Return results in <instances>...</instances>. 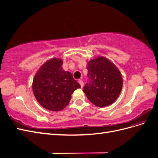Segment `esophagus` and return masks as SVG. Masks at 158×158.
Returning a JSON list of instances; mask_svg holds the SVG:
<instances>
[{
	"label": "esophagus",
	"mask_w": 158,
	"mask_h": 158,
	"mask_svg": "<svg viewBox=\"0 0 158 158\" xmlns=\"http://www.w3.org/2000/svg\"><path fill=\"white\" fill-rule=\"evenodd\" d=\"M78 82H79V84H80V85H81V87H83V85H84V82L82 81V80H78Z\"/></svg>",
	"instance_id": "1"
}]
</instances>
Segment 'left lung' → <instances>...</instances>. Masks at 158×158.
<instances>
[{"mask_svg": "<svg viewBox=\"0 0 158 158\" xmlns=\"http://www.w3.org/2000/svg\"><path fill=\"white\" fill-rule=\"evenodd\" d=\"M89 83L83 92L95 106L103 107L116 101L123 88V78L120 71L111 61L103 56L88 63Z\"/></svg>", "mask_w": 158, "mask_h": 158, "instance_id": "1", "label": "left lung"}]
</instances>
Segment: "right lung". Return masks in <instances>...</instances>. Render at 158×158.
Returning <instances> with one entry per match:
<instances>
[{"mask_svg":"<svg viewBox=\"0 0 158 158\" xmlns=\"http://www.w3.org/2000/svg\"><path fill=\"white\" fill-rule=\"evenodd\" d=\"M63 63L61 59H49L41 66L33 80L32 89L37 101L52 111L65 108L72 94L80 88L70 72L62 69Z\"/></svg>","mask_w":158,"mask_h":158,"instance_id":"1","label":"right lung"}]
</instances>
